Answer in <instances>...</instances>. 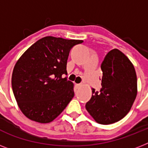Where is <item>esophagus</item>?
Segmentation results:
<instances>
[{
    "instance_id": "34e87169",
    "label": "esophagus",
    "mask_w": 148,
    "mask_h": 148,
    "mask_svg": "<svg viewBox=\"0 0 148 148\" xmlns=\"http://www.w3.org/2000/svg\"><path fill=\"white\" fill-rule=\"evenodd\" d=\"M83 86H84L83 84H77V88H82V87H83Z\"/></svg>"
}]
</instances>
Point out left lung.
Returning <instances> with one entry per match:
<instances>
[{
    "label": "left lung",
    "instance_id": "1",
    "mask_svg": "<svg viewBox=\"0 0 148 148\" xmlns=\"http://www.w3.org/2000/svg\"><path fill=\"white\" fill-rule=\"evenodd\" d=\"M103 77L100 92L92 89L85 108L95 121L110 124L130 111L138 94L137 74L133 64L124 53L113 49L101 64Z\"/></svg>",
    "mask_w": 148,
    "mask_h": 148
}]
</instances>
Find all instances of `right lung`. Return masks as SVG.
Listing matches in <instances>:
<instances>
[{"label":"right lung","instance_id":"right-lung-1","mask_svg":"<svg viewBox=\"0 0 148 148\" xmlns=\"http://www.w3.org/2000/svg\"><path fill=\"white\" fill-rule=\"evenodd\" d=\"M81 40L47 36L32 45L16 62L11 84L20 110L33 121L47 124L64 110L74 96V84L62 77L73 46Z\"/></svg>","mask_w":148,"mask_h":148}]
</instances>
